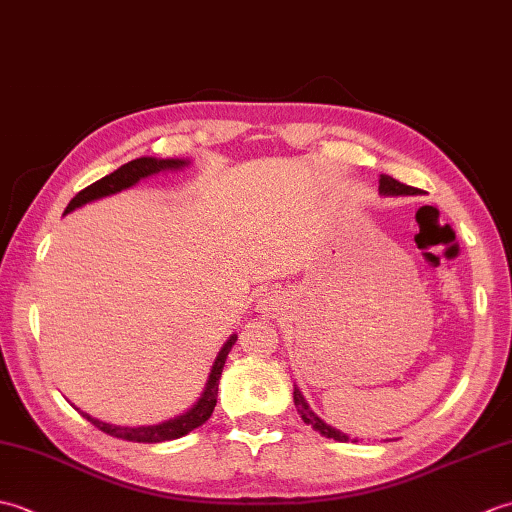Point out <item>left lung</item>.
<instances>
[{
    "instance_id": "8db88e82",
    "label": "left lung",
    "mask_w": 512,
    "mask_h": 512,
    "mask_svg": "<svg viewBox=\"0 0 512 512\" xmlns=\"http://www.w3.org/2000/svg\"><path fill=\"white\" fill-rule=\"evenodd\" d=\"M378 191H380V195H418V193H420V189L407 187V184H402V182L394 180L391 176H385V173H383V176H380V180H378ZM292 398H295V405H297V411H299L301 420L306 422V424H310V427H312L314 431H319L321 436L332 438V440H336V442L352 440L350 436H347V433H343V431H339V429H334V427H330L328 422L321 420V418L317 416V413H314V411L310 409L308 400L303 398V394H301L297 385H295V394H292ZM354 442H358V440L354 438Z\"/></svg>"
}]
</instances>
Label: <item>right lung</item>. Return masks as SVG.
Segmentation results:
<instances>
[{"label": "right lung", "instance_id": "obj_1", "mask_svg": "<svg viewBox=\"0 0 512 512\" xmlns=\"http://www.w3.org/2000/svg\"><path fill=\"white\" fill-rule=\"evenodd\" d=\"M189 165H191V160H184V158H156V156L136 158L132 162H127V165L118 167L114 173H110V176L96 180L94 184H90V187H85L83 191L76 193L63 215L81 209V206L90 204L94 200L107 198V195L121 193L129 187H134V184H138L140 180L156 176V173H160V171H180V169L189 167ZM235 341H237V334L228 336L226 343L222 345V350L217 352V356H215V363H213L211 372H209V380H206L200 398L195 400L187 411L180 413V416H176V418H169V420L158 422V424H143V427H123V424L105 422V420L90 416V413L81 411L79 407H74V405L72 407L79 411L85 420H90L96 429H101L103 433H107V436L129 440V442H147V444L178 440L182 436H187V433H191L193 429L202 427V424L211 418V413L215 409V402H217V383H220L226 356H228V352H231V347L235 345Z\"/></svg>", "mask_w": 512, "mask_h": 512}]
</instances>
